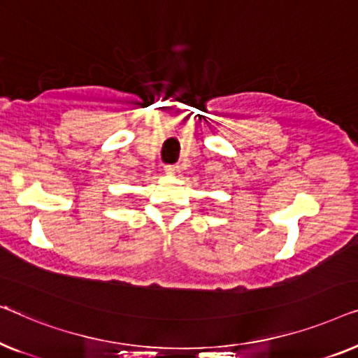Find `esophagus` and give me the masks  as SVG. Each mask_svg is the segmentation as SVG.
Returning <instances> with one entry per match:
<instances>
[{
    "instance_id": "esophagus-1",
    "label": "esophagus",
    "mask_w": 358,
    "mask_h": 358,
    "mask_svg": "<svg viewBox=\"0 0 358 358\" xmlns=\"http://www.w3.org/2000/svg\"><path fill=\"white\" fill-rule=\"evenodd\" d=\"M164 170L167 175H177L180 172V167L178 165H165Z\"/></svg>"
}]
</instances>
